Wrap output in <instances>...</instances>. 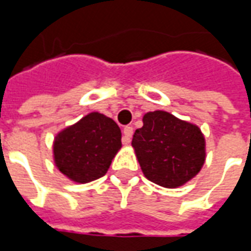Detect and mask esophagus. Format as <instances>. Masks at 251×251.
I'll return each mask as SVG.
<instances>
[{"label": "esophagus", "mask_w": 251, "mask_h": 251, "mask_svg": "<svg viewBox=\"0 0 251 251\" xmlns=\"http://www.w3.org/2000/svg\"><path fill=\"white\" fill-rule=\"evenodd\" d=\"M131 136H133V127L131 126H125L124 127V137H122V142L125 145H129L130 144Z\"/></svg>", "instance_id": "1"}]
</instances>
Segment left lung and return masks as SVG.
I'll return each instance as SVG.
<instances>
[{"label": "left lung", "instance_id": "obj_1", "mask_svg": "<svg viewBox=\"0 0 251 251\" xmlns=\"http://www.w3.org/2000/svg\"><path fill=\"white\" fill-rule=\"evenodd\" d=\"M142 122L131 145L148 180L177 188L199 174L205 160V141L198 126L161 110L147 113Z\"/></svg>", "mask_w": 251, "mask_h": 251}]
</instances>
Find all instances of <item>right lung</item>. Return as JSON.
<instances>
[{
	"label": "right lung",
	"mask_w": 251,
	"mask_h": 251,
	"mask_svg": "<svg viewBox=\"0 0 251 251\" xmlns=\"http://www.w3.org/2000/svg\"><path fill=\"white\" fill-rule=\"evenodd\" d=\"M121 147V129L114 121L100 113H90L57 134L53 158L63 175L84 184L107 172Z\"/></svg>",
	"instance_id": "right-lung-1"
}]
</instances>
